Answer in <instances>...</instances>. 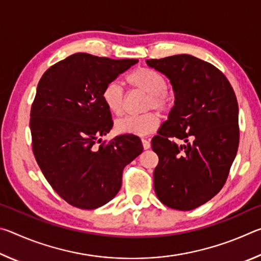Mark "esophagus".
I'll use <instances>...</instances> for the list:
<instances>
[{
    "label": "esophagus",
    "mask_w": 261,
    "mask_h": 261,
    "mask_svg": "<svg viewBox=\"0 0 261 261\" xmlns=\"http://www.w3.org/2000/svg\"><path fill=\"white\" fill-rule=\"evenodd\" d=\"M141 143H143V147L145 149H148L149 147H151V141H149V139L143 138V139H141Z\"/></svg>",
    "instance_id": "34e87169"
}]
</instances>
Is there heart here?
<instances>
[{"label":"heart","mask_w":261,"mask_h":261,"mask_svg":"<svg viewBox=\"0 0 261 261\" xmlns=\"http://www.w3.org/2000/svg\"><path fill=\"white\" fill-rule=\"evenodd\" d=\"M126 82L132 87L147 94L145 108L167 112L171 106V96L167 90L165 77L160 72L149 68H137L127 74ZM102 101L106 107L115 116H121L124 112V92L120 84L110 82L102 90ZM159 116L155 113H146L139 116H126L116 122V130L121 134L145 136L153 132L159 125Z\"/></svg>","instance_id":"b5f03b06"}]
</instances>
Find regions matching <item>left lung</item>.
Segmentation results:
<instances>
[{"mask_svg": "<svg viewBox=\"0 0 261 261\" xmlns=\"http://www.w3.org/2000/svg\"><path fill=\"white\" fill-rule=\"evenodd\" d=\"M173 85L175 105L152 139L154 191L163 205L191 211L223 188L240 143L238 103L213 64L180 54L146 60ZM178 140L186 143L178 144Z\"/></svg>", "mask_w": 261, "mask_h": 261, "instance_id": "1", "label": "left lung"}]
</instances>
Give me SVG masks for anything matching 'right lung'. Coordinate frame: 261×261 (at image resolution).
<instances>
[{
	"mask_svg": "<svg viewBox=\"0 0 261 261\" xmlns=\"http://www.w3.org/2000/svg\"><path fill=\"white\" fill-rule=\"evenodd\" d=\"M137 60L77 53L42 74L31 107L32 149L48 183L71 206L94 210L120 191L126 165L143 152L138 137L101 141L113 127L102 90Z\"/></svg>",
	"mask_w": 261,
	"mask_h": 261,
	"instance_id": "right-lung-1",
	"label": "right lung"
}]
</instances>
